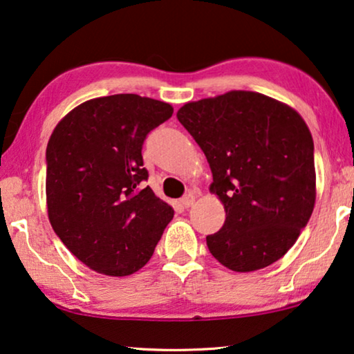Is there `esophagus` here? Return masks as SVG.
<instances>
[{"label":"esophagus","instance_id":"obj_1","mask_svg":"<svg viewBox=\"0 0 354 354\" xmlns=\"http://www.w3.org/2000/svg\"><path fill=\"white\" fill-rule=\"evenodd\" d=\"M193 204H194V194L193 193H188L180 199V206L182 207H189V206H193Z\"/></svg>","mask_w":354,"mask_h":354}]
</instances>
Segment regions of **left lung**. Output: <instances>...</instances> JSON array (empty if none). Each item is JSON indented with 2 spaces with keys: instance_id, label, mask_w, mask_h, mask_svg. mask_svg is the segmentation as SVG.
I'll list each match as a JSON object with an SVG mask.
<instances>
[{
  "instance_id": "obj_1",
  "label": "left lung",
  "mask_w": 354,
  "mask_h": 354,
  "mask_svg": "<svg viewBox=\"0 0 354 354\" xmlns=\"http://www.w3.org/2000/svg\"><path fill=\"white\" fill-rule=\"evenodd\" d=\"M178 121L207 158L227 218L206 236L220 263L265 268L295 244L316 201L315 145L297 111L252 91L188 102Z\"/></svg>"
}]
</instances>
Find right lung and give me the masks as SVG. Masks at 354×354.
<instances>
[{
    "instance_id": "right-lung-1",
    "label": "right lung",
    "mask_w": 354,
    "mask_h": 354,
    "mask_svg": "<svg viewBox=\"0 0 354 354\" xmlns=\"http://www.w3.org/2000/svg\"><path fill=\"white\" fill-rule=\"evenodd\" d=\"M137 94L97 97L66 113L46 148V203L66 249L97 273L127 276L151 259L174 209L143 185L142 145L172 116Z\"/></svg>"
}]
</instances>
